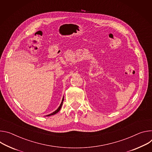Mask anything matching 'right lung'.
I'll use <instances>...</instances> for the list:
<instances>
[{"instance_id": "1", "label": "right lung", "mask_w": 152, "mask_h": 152, "mask_svg": "<svg viewBox=\"0 0 152 152\" xmlns=\"http://www.w3.org/2000/svg\"><path fill=\"white\" fill-rule=\"evenodd\" d=\"M64 101V97L63 98V99H62V102H61V103L60 104V106L58 107V108L56 110V111H54V112H53L52 113H50V114H49V115H48L47 116H50V115H54V114H56V113H57V112H59V110H60V109H61V106H62V104H63V102Z\"/></svg>"}]
</instances>
